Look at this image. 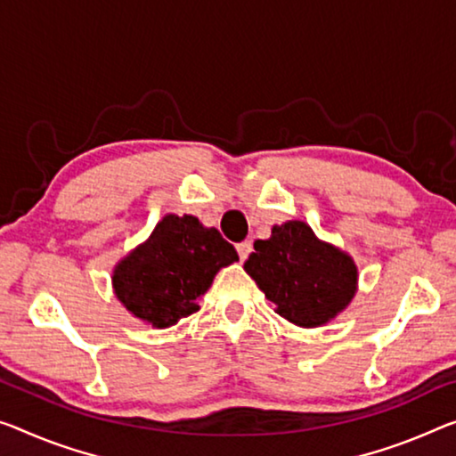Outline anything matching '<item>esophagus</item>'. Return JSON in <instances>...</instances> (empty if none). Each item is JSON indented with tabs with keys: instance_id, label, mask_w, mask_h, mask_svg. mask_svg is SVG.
I'll use <instances>...</instances> for the list:
<instances>
[{
	"instance_id": "1",
	"label": "esophagus",
	"mask_w": 456,
	"mask_h": 456,
	"mask_svg": "<svg viewBox=\"0 0 456 456\" xmlns=\"http://www.w3.org/2000/svg\"><path fill=\"white\" fill-rule=\"evenodd\" d=\"M236 250H238V256H240V261H247L248 255L252 252V242H250V240L238 242V244H236Z\"/></svg>"
}]
</instances>
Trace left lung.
<instances>
[{"label": "left lung", "mask_w": 456, "mask_h": 456, "mask_svg": "<svg viewBox=\"0 0 456 456\" xmlns=\"http://www.w3.org/2000/svg\"><path fill=\"white\" fill-rule=\"evenodd\" d=\"M244 271L297 326L326 324L354 296L356 267L345 252L320 242L304 222L273 226L269 240H256Z\"/></svg>", "instance_id": "8db88e82"}]
</instances>
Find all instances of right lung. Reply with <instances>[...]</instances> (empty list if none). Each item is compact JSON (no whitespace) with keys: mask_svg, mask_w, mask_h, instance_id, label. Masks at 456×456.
<instances>
[{"mask_svg":"<svg viewBox=\"0 0 456 456\" xmlns=\"http://www.w3.org/2000/svg\"><path fill=\"white\" fill-rule=\"evenodd\" d=\"M238 261L232 244L193 216L169 214L142 247L114 271L118 299L157 328L177 324L200 310L198 297L222 267Z\"/></svg>","mask_w":456,"mask_h":456,"instance_id":"obj_1","label":"right lung"}]
</instances>
